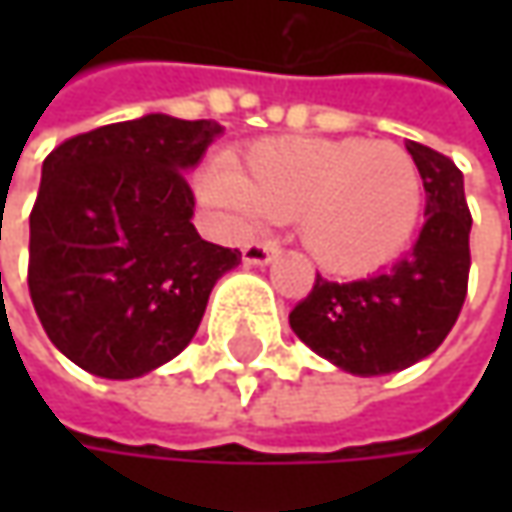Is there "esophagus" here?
Listing matches in <instances>:
<instances>
[{"label": "esophagus", "instance_id": "esophagus-1", "mask_svg": "<svg viewBox=\"0 0 512 512\" xmlns=\"http://www.w3.org/2000/svg\"><path fill=\"white\" fill-rule=\"evenodd\" d=\"M276 256H279V247L262 245V242H250V245H245V250H242V262H245V265H270Z\"/></svg>", "mask_w": 512, "mask_h": 512}]
</instances>
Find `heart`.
<instances>
[{
    "mask_svg": "<svg viewBox=\"0 0 512 512\" xmlns=\"http://www.w3.org/2000/svg\"><path fill=\"white\" fill-rule=\"evenodd\" d=\"M202 196L236 230L296 219L316 265L362 276L410 245L424 185L416 159L396 142L279 136L250 145L236 168L210 165Z\"/></svg>",
    "mask_w": 512,
    "mask_h": 512,
    "instance_id": "heart-1",
    "label": "heart"
}]
</instances>
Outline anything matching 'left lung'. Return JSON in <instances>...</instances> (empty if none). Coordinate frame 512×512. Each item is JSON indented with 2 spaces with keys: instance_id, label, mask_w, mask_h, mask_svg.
Listing matches in <instances>:
<instances>
[{
  "instance_id": "8db88e82",
  "label": "left lung",
  "mask_w": 512,
  "mask_h": 512,
  "mask_svg": "<svg viewBox=\"0 0 512 512\" xmlns=\"http://www.w3.org/2000/svg\"><path fill=\"white\" fill-rule=\"evenodd\" d=\"M424 182V225L413 250L359 282L316 285L290 310L302 342L353 376H384L427 359L453 330L467 296L470 210L464 176L439 150L407 142Z\"/></svg>"
}]
</instances>
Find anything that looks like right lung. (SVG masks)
<instances>
[{"label": "right lung", "instance_id": "right-lung-1", "mask_svg": "<svg viewBox=\"0 0 512 512\" xmlns=\"http://www.w3.org/2000/svg\"><path fill=\"white\" fill-rule=\"evenodd\" d=\"M213 119L148 113L65 139L30 210L28 287L48 339L102 379H136L185 350L213 285L242 262L193 227L187 170Z\"/></svg>", "mask_w": 512, "mask_h": 512}]
</instances>
